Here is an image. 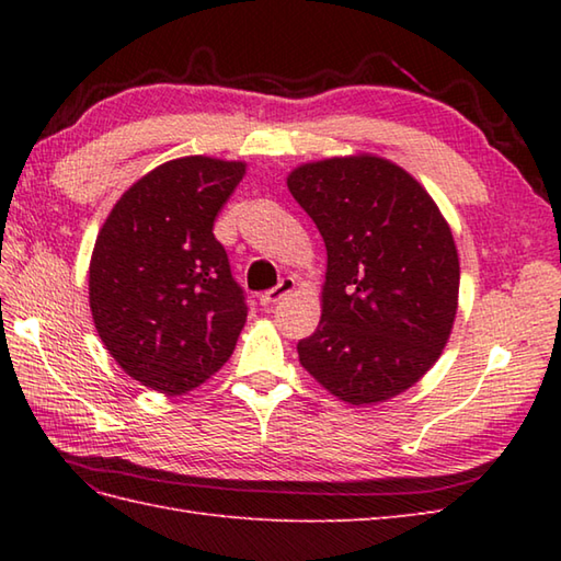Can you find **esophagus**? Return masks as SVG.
<instances>
[{"label":"esophagus","mask_w":561,"mask_h":561,"mask_svg":"<svg viewBox=\"0 0 561 561\" xmlns=\"http://www.w3.org/2000/svg\"><path fill=\"white\" fill-rule=\"evenodd\" d=\"M294 289H296V282H294L291 277H284V279L277 284V287L265 291V294H260V306L272 308L274 304H279V301L284 299V296H289Z\"/></svg>","instance_id":"obj_1"}]
</instances>
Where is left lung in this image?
Masks as SVG:
<instances>
[{"label":"left lung","instance_id":"1","mask_svg":"<svg viewBox=\"0 0 561 561\" xmlns=\"http://www.w3.org/2000/svg\"><path fill=\"white\" fill-rule=\"evenodd\" d=\"M294 199L328 250L323 311L299 362L356 408L412 388L432 368L458 313L453 231L422 183L376 153L296 165Z\"/></svg>","mask_w":561,"mask_h":561}]
</instances>
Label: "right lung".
I'll use <instances>...</instances> for the list:
<instances>
[{"mask_svg":"<svg viewBox=\"0 0 561 561\" xmlns=\"http://www.w3.org/2000/svg\"><path fill=\"white\" fill-rule=\"evenodd\" d=\"M248 163L165 161L129 185L105 217L89 265V306L127 376L183 396L229 362L245 325L243 291L214 238Z\"/></svg>","mask_w":561,"mask_h":561,"instance_id":"right-lung-1","label":"right lung"}]
</instances>
